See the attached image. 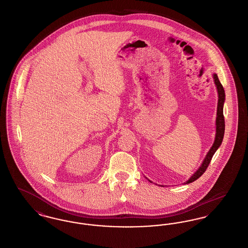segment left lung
I'll return each instance as SVG.
<instances>
[{"label":"left lung","instance_id":"obj_1","mask_svg":"<svg viewBox=\"0 0 248 248\" xmlns=\"http://www.w3.org/2000/svg\"><path fill=\"white\" fill-rule=\"evenodd\" d=\"M213 79H214V83L217 86V94H218V101H217V120H216V138H215V141L213 144L211 149L209 150L208 154H206L204 160L202 161L200 167L198 168V170L189 177V180L186 181L187 184L191 183L193 181H195L196 179H198L199 177L205 172L206 168L208 167V165L211 162L213 155L216 153V151L219 148V146L221 145L222 140H223V137H224L225 132V121L224 115H223V105H224L225 101V91L222 84L219 82L218 77L216 73L213 74ZM150 182H152L150 180Z\"/></svg>","mask_w":248,"mask_h":248}]
</instances>
